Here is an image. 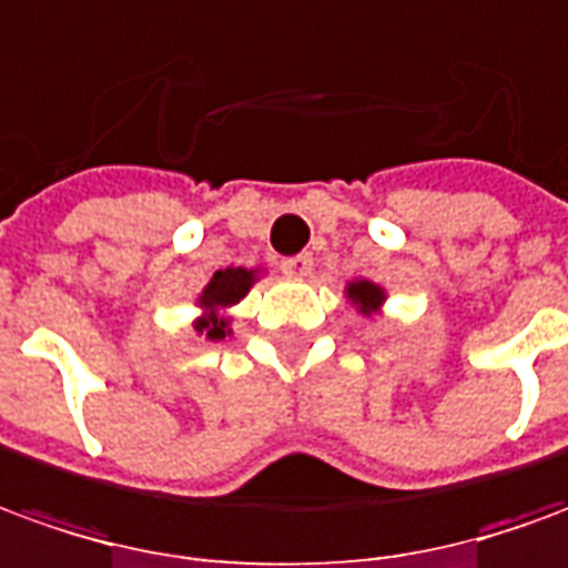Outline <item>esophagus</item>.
Here are the masks:
<instances>
[{
  "label": "esophagus",
  "instance_id": "esophagus-1",
  "mask_svg": "<svg viewBox=\"0 0 568 568\" xmlns=\"http://www.w3.org/2000/svg\"><path fill=\"white\" fill-rule=\"evenodd\" d=\"M281 272H284L287 277L303 281V277H308V272H312V256H308V253L291 256V260H284V263H281Z\"/></svg>",
  "mask_w": 568,
  "mask_h": 568
}]
</instances>
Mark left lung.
<instances>
[{
    "label": "left lung",
    "instance_id": "left-lung-1",
    "mask_svg": "<svg viewBox=\"0 0 568 568\" xmlns=\"http://www.w3.org/2000/svg\"><path fill=\"white\" fill-rule=\"evenodd\" d=\"M345 300L355 305L357 315L373 317L382 312V305H385V300H388V293H385V287H379V284L367 281V277H355V281H348V284H345Z\"/></svg>",
    "mask_w": 568,
    "mask_h": 568
}]
</instances>
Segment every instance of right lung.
<instances>
[{"label": "right lung", "instance_id": "right-lung-1", "mask_svg": "<svg viewBox=\"0 0 568 568\" xmlns=\"http://www.w3.org/2000/svg\"><path fill=\"white\" fill-rule=\"evenodd\" d=\"M256 277L260 272L256 268H220V272H213V277L207 281V287L201 291L199 296V308L201 317H195V333L204 336V339H226L232 336V317H229V308L232 305H239L251 287L256 284Z\"/></svg>", "mask_w": 568, "mask_h": 568}]
</instances>
